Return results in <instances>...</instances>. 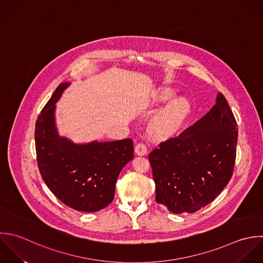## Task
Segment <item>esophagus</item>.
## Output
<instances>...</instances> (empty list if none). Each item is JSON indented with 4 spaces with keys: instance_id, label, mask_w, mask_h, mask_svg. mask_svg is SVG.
<instances>
[{
    "instance_id": "1",
    "label": "esophagus",
    "mask_w": 263,
    "mask_h": 263,
    "mask_svg": "<svg viewBox=\"0 0 263 263\" xmlns=\"http://www.w3.org/2000/svg\"><path fill=\"white\" fill-rule=\"evenodd\" d=\"M135 153L137 156H144L147 154V148L143 143H138L135 146Z\"/></svg>"
}]
</instances>
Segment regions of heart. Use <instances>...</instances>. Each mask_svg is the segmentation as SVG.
Listing matches in <instances>:
<instances>
[{"instance_id":"heart-1","label":"heart","mask_w":263,"mask_h":263,"mask_svg":"<svg viewBox=\"0 0 263 263\" xmlns=\"http://www.w3.org/2000/svg\"><path fill=\"white\" fill-rule=\"evenodd\" d=\"M175 94L170 90H164L159 95V101L171 100ZM189 112V104L182 99H176L164 109L154 116L149 123L151 133L158 138H165L174 134L183 123Z\"/></svg>"}]
</instances>
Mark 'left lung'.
Here are the masks:
<instances>
[{
  "instance_id": "8db88e82",
  "label": "left lung",
  "mask_w": 263,
  "mask_h": 263,
  "mask_svg": "<svg viewBox=\"0 0 263 263\" xmlns=\"http://www.w3.org/2000/svg\"><path fill=\"white\" fill-rule=\"evenodd\" d=\"M214 106L179 135L148 156L156 201L175 214L193 213L215 200L231 180L236 160L238 125L218 93Z\"/></svg>"
}]
</instances>
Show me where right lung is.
I'll return each mask as SVG.
<instances>
[{
  "mask_svg": "<svg viewBox=\"0 0 263 263\" xmlns=\"http://www.w3.org/2000/svg\"><path fill=\"white\" fill-rule=\"evenodd\" d=\"M69 82L61 83L35 122L36 160L43 180L66 206L96 212L109 205L122 169L134 158L131 138L74 143L56 126V102Z\"/></svg>",
  "mask_w": 263,
  "mask_h": 263,
  "instance_id": "add662e5",
  "label": "right lung"
}]
</instances>
